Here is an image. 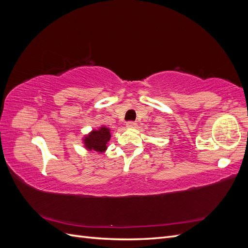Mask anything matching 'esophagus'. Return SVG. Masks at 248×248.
<instances>
[{
	"instance_id": "obj_1",
	"label": "esophagus",
	"mask_w": 248,
	"mask_h": 248,
	"mask_svg": "<svg viewBox=\"0 0 248 248\" xmlns=\"http://www.w3.org/2000/svg\"><path fill=\"white\" fill-rule=\"evenodd\" d=\"M126 127H128V128H136V127H137V123H136V122H132V121L127 122V123H126Z\"/></svg>"
}]
</instances>
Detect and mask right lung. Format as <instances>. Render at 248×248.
<instances>
[{
    "label": "right lung",
    "mask_w": 248,
    "mask_h": 248,
    "mask_svg": "<svg viewBox=\"0 0 248 248\" xmlns=\"http://www.w3.org/2000/svg\"><path fill=\"white\" fill-rule=\"evenodd\" d=\"M109 140L110 129L106 126H101L98 129H93L89 134L82 138V142H84V146L88 151L103 153L108 149Z\"/></svg>",
    "instance_id": "obj_1"
}]
</instances>
